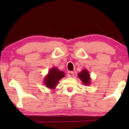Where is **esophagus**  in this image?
<instances>
[{
    "instance_id": "esophagus-1",
    "label": "esophagus",
    "mask_w": 129,
    "mask_h": 129,
    "mask_svg": "<svg viewBox=\"0 0 129 129\" xmlns=\"http://www.w3.org/2000/svg\"><path fill=\"white\" fill-rule=\"evenodd\" d=\"M75 75V73H74L73 72H68V76L69 77H72L74 76Z\"/></svg>"
}]
</instances>
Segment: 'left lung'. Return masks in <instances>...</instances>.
<instances>
[{
    "label": "left lung",
    "instance_id": "8db88e82",
    "mask_svg": "<svg viewBox=\"0 0 129 129\" xmlns=\"http://www.w3.org/2000/svg\"><path fill=\"white\" fill-rule=\"evenodd\" d=\"M78 77L84 85H89L90 84V76L87 70H83L78 74Z\"/></svg>",
    "mask_w": 129,
    "mask_h": 129
}]
</instances>
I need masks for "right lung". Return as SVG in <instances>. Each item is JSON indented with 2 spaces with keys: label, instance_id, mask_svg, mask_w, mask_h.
I'll return each instance as SVG.
<instances>
[{
  "label": "right lung",
  "instance_id": "add662e5",
  "mask_svg": "<svg viewBox=\"0 0 129 129\" xmlns=\"http://www.w3.org/2000/svg\"><path fill=\"white\" fill-rule=\"evenodd\" d=\"M64 76L63 72L59 70L56 68H52L44 79V83L47 87L54 89L57 85L59 81Z\"/></svg>",
  "mask_w": 129,
  "mask_h": 129
}]
</instances>
